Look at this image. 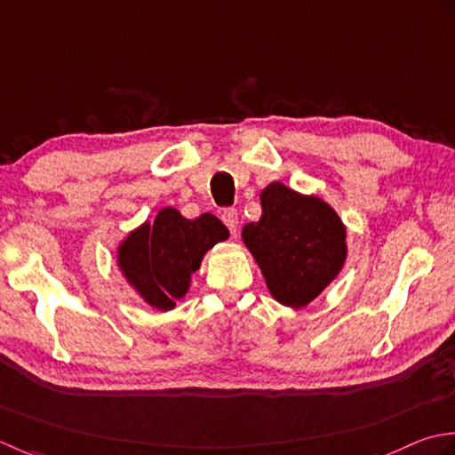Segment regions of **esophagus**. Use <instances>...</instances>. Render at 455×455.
<instances>
[{
	"instance_id": "esophagus-1",
	"label": "esophagus",
	"mask_w": 455,
	"mask_h": 455,
	"mask_svg": "<svg viewBox=\"0 0 455 455\" xmlns=\"http://www.w3.org/2000/svg\"><path fill=\"white\" fill-rule=\"evenodd\" d=\"M221 220H224V224L228 226V229L231 231V235H237V210L234 208H226L221 212Z\"/></svg>"
}]
</instances>
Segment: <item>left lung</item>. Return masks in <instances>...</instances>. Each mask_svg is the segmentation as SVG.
Segmentation results:
<instances>
[{
	"label": "left lung",
	"mask_w": 455,
	"mask_h": 455,
	"mask_svg": "<svg viewBox=\"0 0 455 455\" xmlns=\"http://www.w3.org/2000/svg\"><path fill=\"white\" fill-rule=\"evenodd\" d=\"M241 237L276 302L291 308L310 304L346 263V226L328 202L306 196L283 182L261 192V218L245 224Z\"/></svg>",
	"instance_id": "1"
}]
</instances>
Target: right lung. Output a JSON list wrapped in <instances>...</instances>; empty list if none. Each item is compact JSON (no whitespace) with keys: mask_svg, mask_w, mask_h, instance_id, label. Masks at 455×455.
I'll list each match as a JSON object with an SVG mask.
<instances>
[{"mask_svg":"<svg viewBox=\"0 0 455 455\" xmlns=\"http://www.w3.org/2000/svg\"><path fill=\"white\" fill-rule=\"evenodd\" d=\"M228 237L216 216L188 220L176 208H163L153 224L145 221L119 243L117 265L147 304L166 312L188 292L202 257Z\"/></svg>","mask_w":455,"mask_h":455,"instance_id":"obj_1","label":"right lung"}]
</instances>
